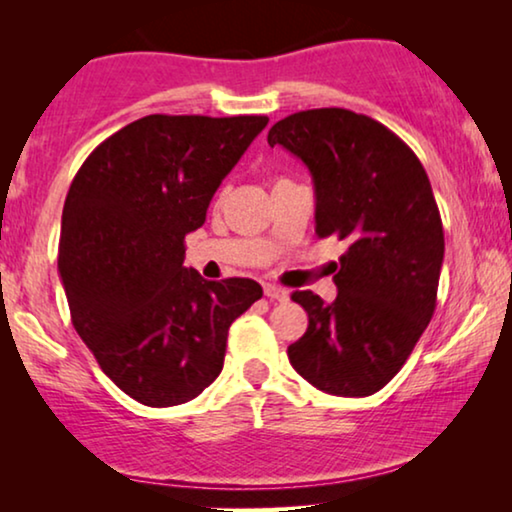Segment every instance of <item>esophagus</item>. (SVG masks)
<instances>
[{"mask_svg": "<svg viewBox=\"0 0 512 512\" xmlns=\"http://www.w3.org/2000/svg\"><path fill=\"white\" fill-rule=\"evenodd\" d=\"M263 291H265V296H268L270 300H279V303L289 300V291L282 289V286H277V284H265Z\"/></svg>", "mask_w": 512, "mask_h": 512, "instance_id": "1", "label": "esophagus"}]
</instances>
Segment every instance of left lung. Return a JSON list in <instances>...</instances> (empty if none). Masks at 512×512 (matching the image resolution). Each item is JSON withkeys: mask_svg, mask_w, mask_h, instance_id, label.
Instances as JSON below:
<instances>
[{"mask_svg": "<svg viewBox=\"0 0 512 512\" xmlns=\"http://www.w3.org/2000/svg\"><path fill=\"white\" fill-rule=\"evenodd\" d=\"M268 144L310 170L317 235L347 242L331 305L312 291L291 296L310 319L289 345L291 366L326 394H375L403 368L436 310L445 237L431 181L401 137L349 109L286 116Z\"/></svg>", "mask_w": 512, "mask_h": 512, "instance_id": "1", "label": "left lung"}]
</instances>
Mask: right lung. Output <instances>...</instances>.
I'll use <instances>...</instances> for the list:
<instances>
[{
    "instance_id": "1",
    "label": "right lung",
    "mask_w": 512,
    "mask_h": 512,
    "mask_svg": "<svg viewBox=\"0 0 512 512\" xmlns=\"http://www.w3.org/2000/svg\"><path fill=\"white\" fill-rule=\"evenodd\" d=\"M265 116L151 114L97 146L69 186L58 249L72 324L118 389L149 408L200 396L254 279L184 268L188 233Z\"/></svg>"
}]
</instances>
